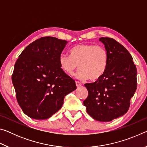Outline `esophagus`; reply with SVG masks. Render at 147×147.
I'll return each instance as SVG.
<instances>
[{"label":"esophagus","instance_id":"obj_1","mask_svg":"<svg viewBox=\"0 0 147 147\" xmlns=\"http://www.w3.org/2000/svg\"><path fill=\"white\" fill-rule=\"evenodd\" d=\"M76 86L77 88H79L80 86H82V84L80 82H78V81H76Z\"/></svg>","mask_w":147,"mask_h":147}]
</instances>
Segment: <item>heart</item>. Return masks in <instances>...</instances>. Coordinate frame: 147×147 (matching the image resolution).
Wrapping results in <instances>:
<instances>
[{
    "label": "heart",
    "instance_id": "heart-1",
    "mask_svg": "<svg viewBox=\"0 0 147 147\" xmlns=\"http://www.w3.org/2000/svg\"><path fill=\"white\" fill-rule=\"evenodd\" d=\"M70 56L62 54L59 64L66 74L73 75L74 71L80 69L76 77L80 80H96L103 75L108 64V51L104 47L93 44H80L69 51Z\"/></svg>",
    "mask_w": 147,
    "mask_h": 147
}]
</instances>
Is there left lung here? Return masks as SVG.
<instances>
[{
	"instance_id": "obj_1",
	"label": "left lung",
	"mask_w": 147,
	"mask_h": 147,
	"mask_svg": "<svg viewBox=\"0 0 147 147\" xmlns=\"http://www.w3.org/2000/svg\"><path fill=\"white\" fill-rule=\"evenodd\" d=\"M108 53L105 73L93 83L85 84L87 112L96 121L108 122L127 112L137 89V69L125 47L115 39L100 38Z\"/></svg>"
}]
</instances>
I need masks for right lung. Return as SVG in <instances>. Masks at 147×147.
I'll list each match as a JSON object with an SVG mask.
<instances>
[{
	"instance_id": "obj_1",
	"label": "right lung",
	"mask_w": 147,
	"mask_h": 147,
	"mask_svg": "<svg viewBox=\"0 0 147 147\" xmlns=\"http://www.w3.org/2000/svg\"><path fill=\"white\" fill-rule=\"evenodd\" d=\"M68 42L43 37L28 45L17 59L11 80L16 98L30 118L47 119L61 108L65 96L76 89L65 73L59 57Z\"/></svg>"
}]
</instances>
